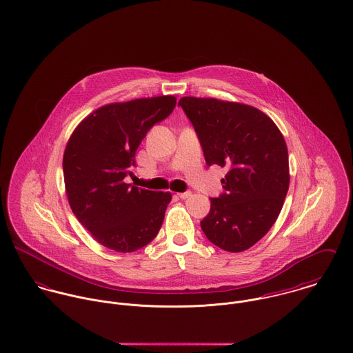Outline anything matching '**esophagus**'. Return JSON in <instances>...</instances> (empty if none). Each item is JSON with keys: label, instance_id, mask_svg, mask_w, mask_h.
I'll use <instances>...</instances> for the list:
<instances>
[{"label": "esophagus", "instance_id": "obj_1", "mask_svg": "<svg viewBox=\"0 0 353 353\" xmlns=\"http://www.w3.org/2000/svg\"><path fill=\"white\" fill-rule=\"evenodd\" d=\"M192 196V193L190 192H185V193H178V197L179 199H182V200H186V199H189Z\"/></svg>", "mask_w": 353, "mask_h": 353}]
</instances>
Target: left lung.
<instances>
[{"instance_id":"obj_1","label":"left lung","mask_w":353,"mask_h":353,"mask_svg":"<svg viewBox=\"0 0 353 353\" xmlns=\"http://www.w3.org/2000/svg\"><path fill=\"white\" fill-rule=\"evenodd\" d=\"M208 165L227 167L224 192L210 199L205 236L225 252H245L277 220L290 188L288 150L276 123L258 108L212 98H182Z\"/></svg>"}]
</instances>
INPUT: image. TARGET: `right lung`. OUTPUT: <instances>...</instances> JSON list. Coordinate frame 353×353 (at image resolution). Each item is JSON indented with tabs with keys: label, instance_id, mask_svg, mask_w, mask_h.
Returning a JSON list of instances; mask_svg holds the SVG:
<instances>
[{
	"label": "right lung",
	"instance_id": "add662e5",
	"mask_svg": "<svg viewBox=\"0 0 353 353\" xmlns=\"http://www.w3.org/2000/svg\"><path fill=\"white\" fill-rule=\"evenodd\" d=\"M171 95L111 103L74 129L63 153V179L77 220L101 246L132 252L157 235L171 194L125 183L136 151L154 123L175 108Z\"/></svg>",
	"mask_w": 353,
	"mask_h": 353
}]
</instances>
